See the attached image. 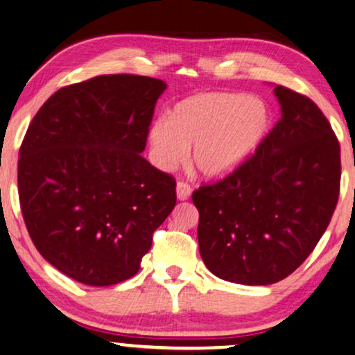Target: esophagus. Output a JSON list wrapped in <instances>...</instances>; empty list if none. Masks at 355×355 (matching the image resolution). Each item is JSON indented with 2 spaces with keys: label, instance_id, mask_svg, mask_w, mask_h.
I'll return each instance as SVG.
<instances>
[{
  "label": "esophagus",
  "instance_id": "1",
  "mask_svg": "<svg viewBox=\"0 0 355 355\" xmlns=\"http://www.w3.org/2000/svg\"><path fill=\"white\" fill-rule=\"evenodd\" d=\"M191 196V187L184 182L177 183V199L178 200H187Z\"/></svg>",
  "mask_w": 355,
  "mask_h": 355
}]
</instances>
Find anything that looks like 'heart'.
Returning <instances> with one entry per match:
<instances>
[{
    "label": "heart",
    "mask_w": 355,
    "mask_h": 355,
    "mask_svg": "<svg viewBox=\"0 0 355 355\" xmlns=\"http://www.w3.org/2000/svg\"><path fill=\"white\" fill-rule=\"evenodd\" d=\"M269 124L263 100L230 92H199L178 102L167 121H156L148 132L151 157L162 171L184 161L205 177L236 171L260 145Z\"/></svg>",
    "instance_id": "heart-1"
}]
</instances>
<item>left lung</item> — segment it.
Instances as JSON below:
<instances>
[{
	"label": "left lung",
	"instance_id": "1",
	"mask_svg": "<svg viewBox=\"0 0 355 355\" xmlns=\"http://www.w3.org/2000/svg\"><path fill=\"white\" fill-rule=\"evenodd\" d=\"M279 123L255 155L193 193L202 261L216 277L269 285L314 250L340 196V144L313 100L274 87Z\"/></svg>",
	"mask_w": 355,
	"mask_h": 355
}]
</instances>
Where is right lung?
Here are the masks:
<instances>
[{"label":"right lung","mask_w":355,"mask_h":355,"mask_svg":"<svg viewBox=\"0 0 355 355\" xmlns=\"http://www.w3.org/2000/svg\"><path fill=\"white\" fill-rule=\"evenodd\" d=\"M167 84L103 75L57 91L19 151L20 209L46 261L105 287L135 276L177 204L175 180L141 153Z\"/></svg>","instance_id":"add662e5"}]
</instances>
